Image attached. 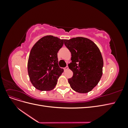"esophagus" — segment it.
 Segmentation results:
<instances>
[{
	"instance_id": "1",
	"label": "esophagus",
	"mask_w": 128,
	"mask_h": 128,
	"mask_svg": "<svg viewBox=\"0 0 128 128\" xmlns=\"http://www.w3.org/2000/svg\"><path fill=\"white\" fill-rule=\"evenodd\" d=\"M68 66H66V67H64V70H67V69H68Z\"/></svg>"
}]
</instances>
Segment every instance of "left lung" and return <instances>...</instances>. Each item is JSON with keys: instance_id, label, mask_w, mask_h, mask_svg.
Returning <instances> with one entry per match:
<instances>
[{"instance_id": "8db88e82", "label": "left lung", "mask_w": 128, "mask_h": 128, "mask_svg": "<svg viewBox=\"0 0 128 128\" xmlns=\"http://www.w3.org/2000/svg\"><path fill=\"white\" fill-rule=\"evenodd\" d=\"M64 43L72 54V62L68 64L73 72L68 79L70 87L80 94L91 91L102 75L104 62L99 48L90 40L81 37L64 40Z\"/></svg>"}]
</instances>
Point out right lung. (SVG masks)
<instances>
[{
	"label": "right lung",
	"instance_id": "obj_1",
	"mask_svg": "<svg viewBox=\"0 0 128 128\" xmlns=\"http://www.w3.org/2000/svg\"><path fill=\"white\" fill-rule=\"evenodd\" d=\"M64 40L51 35L38 40L31 50L28 72L31 83L37 90L50 91L55 88L58 79L64 72L58 65V52Z\"/></svg>",
	"mask_w": 128,
	"mask_h": 128
}]
</instances>
